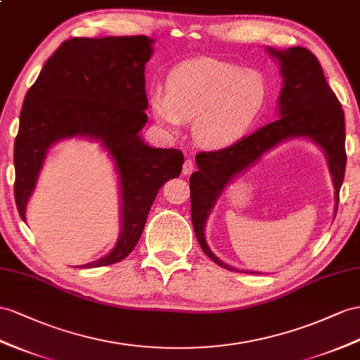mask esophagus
Instances as JSON below:
<instances>
[{
	"label": "esophagus",
	"mask_w": 360,
	"mask_h": 360,
	"mask_svg": "<svg viewBox=\"0 0 360 360\" xmlns=\"http://www.w3.org/2000/svg\"><path fill=\"white\" fill-rule=\"evenodd\" d=\"M193 170H195V164H193L191 160H186V162H184V165H182L184 176H188V174L193 173Z\"/></svg>",
	"instance_id": "obj_1"
}]
</instances>
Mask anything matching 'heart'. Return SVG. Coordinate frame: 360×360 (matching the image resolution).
<instances>
[{
	"mask_svg": "<svg viewBox=\"0 0 360 360\" xmlns=\"http://www.w3.org/2000/svg\"><path fill=\"white\" fill-rule=\"evenodd\" d=\"M269 96L264 76L213 58L181 62L167 88L153 86L150 108L158 123L178 132L193 122V138L205 149H225L248 134L260 118Z\"/></svg>",
	"mask_w": 360,
	"mask_h": 360,
	"instance_id": "heart-1",
	"label": "heart"
}]
</instances>
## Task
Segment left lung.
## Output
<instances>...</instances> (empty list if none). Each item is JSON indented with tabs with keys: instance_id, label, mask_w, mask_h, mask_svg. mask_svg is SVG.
<instances>
[{
	"instance_id": "1",
	"label": "left lung",
	"mask_w": 360,
	"mask_h": 360,
	"mask_svg": "<svg viewBox=\"0 0 360 360\" xmlns=\"http://www.w3.org/2000/svg\"><path fill=\"white\" fill-rule=\"evenodd\" d=\"M266 51L278 60L281 68L280 118L226 149L198 153V172L190 176L191 222L202 251L216 264L236 272L238 269L219 260L211 252L205 238V225L211 211L233 179L252 167V164H257L266 152L275 149L278 144L293 138H306L319 146L327 158L335 187L336 214L339 190L345 174V115L335 92L327 84L321 63L302 47L285 50L266 47Z\"/></svg>"
}]
</instances>
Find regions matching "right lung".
Masks as SVG:
<instances>
[{
  "label": "right lung",
  "instance_id": "obj_1",
  "mask_svg": "<svg viewBox=\"0 0 360 360\" xmlns=\"http://www.w3.org/2000/svg\"><path fill=\"white\" fill-rule=\"evenodd\" d=\"M153 42L147 36L68 39L45 62L24 98L13 152L15 200L24 222L51 146L86 138L98 141L114 162L120 236L106 255L80 268L126 259L140 240L160 188L182 170L181 150L152 147L140 135L147 123L144 70Z\"/></svg>",
  "mask_w": 360,
  "mask_h": 360
}]
</instances>
